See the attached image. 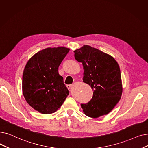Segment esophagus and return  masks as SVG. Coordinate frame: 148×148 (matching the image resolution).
<instances>
[{
	"label": "esophagus",
	"instance_id": "1",
	"mask_svg": "<svg viewBox=\"0 0 148 148\" xmlns=\"http://www.w3.org/2000/svg\"><path fill=\"white\" fill-rule=\"evenodd\" d=\"M71 86H72L71 85H66V87H67V88L69 90V89H70L71 87Z\"/></svg>",
	"mask_w": 148,
	"mask_h": 148
}]
</instances>
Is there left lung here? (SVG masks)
<instances>
[{"mask_svg":"<svg viewBox=\"0 0 148 148\" xmlns=\"http://www.w3.org/2000/svg\"><path fill=\"white\" fill-rule=\"evenodd\" d=\"M76 60L83 66V82L94 91L88 103L81 104L87 116L98 118L110 113L120 100L122 83L118 63L113 57L89 45L74 51Z\"/></svg>","mask_w":148,"mask_h":148,"instance_id":"left-lung-1","label":"left lung"}]
</instances>
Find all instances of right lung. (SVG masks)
Returning <instances> with one entry per match:
<instances>
[{"label":"right lung","mask_w":148,"mask_h":148,"mask_svg":"<svg viewBox=\"0 0 148 148\" xmlns=\"http://www.w3.org/2000/svg\"><path fill=\"white\" fill-rule=\"evenodd\" d=\"M69 51L63 47L47 48L35 54L26 64L22 77L23 94L36 111L43 114L54 113L69 95L58 71Z\"/></svg>","instance_id":"add662e5"}]
</instances>
